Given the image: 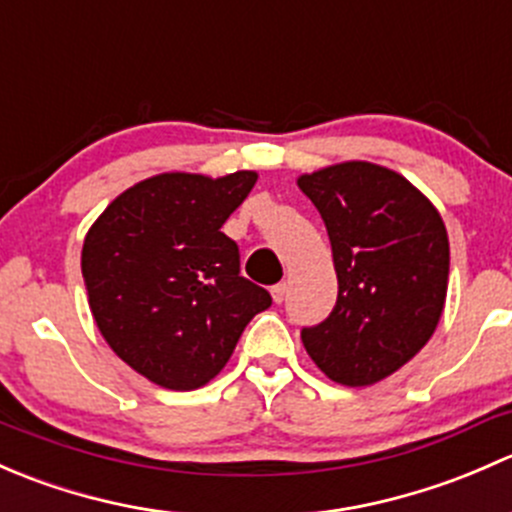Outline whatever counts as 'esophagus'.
Listing matches in <instances>:
<instances>
[{
  "label": "esophagus",
  "instance_id": "34e87169",
  "mask_svg": "<svg viewBox=\"0 0 512 512\" xmlns=\"http://www.w3.org/2000/svg\"><path fill=\"white\" fill-rule=\"evenodd\" d=\"M270 292H272V299H275L277 304H282V302H285V297H287V285H285V282H280V285L272 287Z\"/></svg>",
  "mask_w": 512,
  "mask_h": 512
}]
</instances>
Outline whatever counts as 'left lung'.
Listing matches in <instances>:
<instances>
[{"label":"left lung","mask_w":512,"mask_h":512,"mask_svg":"<svg viewBox=\"0 0 512 512\" xmlns=\"http://www.w3.org/2000/svg\"><path fill=\"white\" fill-rule=\"evenodd\" d=\"M332 242L339 294L332 314L302 329L314 364L344 386H371L426 347L448 289V232L404 175L347 160L297 178Z\"/></svg>","instance_id":"obj_1"}]
</instances>
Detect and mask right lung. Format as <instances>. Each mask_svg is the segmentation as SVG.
Listing matches in <instances>:
<instances>
[{
    "mask_svg": "<svg viewBox=\"0 0 512 512\" xmlns=\"http://www.w3.org/2000/svg\"><path fill=\"white\" fill-rule=\"evenodd\" d=\"M255 183V170L153 175L86 232L81 275L98 332L163 389L215 379L250 319L272 304L240 275V250L220 230Z\"/></svg>",
    "mask_w": 512,
    "mask_h": 512,
    "instance_id": "obj_1",
    "label": "right lung"
}]
</instances>
